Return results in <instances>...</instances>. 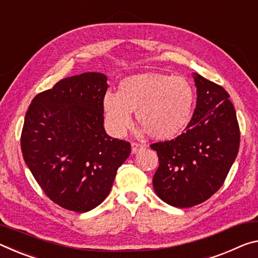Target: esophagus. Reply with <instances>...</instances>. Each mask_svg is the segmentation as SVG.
I'll use <instances>...</instances> for the list:
<instances>
[{
    "label": "esophagus",
    "instance_id": "obj_1",
    "mask_svg": "<svg viewBox=\"0 0 258 258\" xmlns=\"http://www.w3.org/2000/svg\"><path fill=\"white\" fill-rule=\"evenodd\" d=\"M144 149V146L140 144H137V142H133L132 144V154H138L139 151Z\"/></svg>",
    "mask_w": 258,
    "mask_h": 258
}]
</instances>
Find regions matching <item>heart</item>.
<instances>
[{
  "mask_svg": "<svg viewBox=\"0 0 258 258\" xmlns=\"http://www.w3.org/2000/svg\"><path fill=\"white\" fill-rule=\"evenodd\" d=\"M194 102V88L186 78L148 72L122 79L117 94H105L102 107L113 136H122L132 124V113H137L147 136L169 140L189 121Z\"/></svg>",
  "mask_w": 258,
  "mask_h": 258,
  "instance_id": "b5f03b06",
  "label": "heart"
}]
</instances>
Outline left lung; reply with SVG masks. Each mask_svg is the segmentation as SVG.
Masks as SVG:
<instances>
[{"instance_id":"obj_1","label":"left lung","mask_w":258,"mask_h":258,"mask_svg":"<svg viewBox=\"0 0 258 258\" xmlns=\"http://www.w3.org/2000/svg\"><path fill=\"white\" fill-rule=\"evenodd\" d=\"M196 108L186 131L173 140L156 142L159 166L155 193L172 207L190 208L217 191L234 163L240 130L228 93L194 73Z\"/></svg>"}]
</instances>
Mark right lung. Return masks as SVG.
Masks as SVG:
<instances>
[{
	"mask_svg": "<svg viewBox=\"0 0 258 258\" xmlns=\"http://www.w3.org/2000/svg\"><path fill=\"white\" fill-rule=\"evenodd\" d=\"M107 76L85 72L36 95L24 121V161L51 201L87 212L104 201L130 142L109 137L103 121Z\"/></svg>",
	"mask_w": 258,
	"mask_h": 258,
	"instance_id": "add662e5",
	"label": "right lung"
}]
</instances>
